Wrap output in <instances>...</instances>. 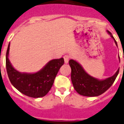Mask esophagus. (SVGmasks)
I'll return each instance as SVG.
<instances>
[{"label": "esophagus", "instance_id": "34e87169", "mask_svg": "<svg viewBox=\"0 0 124 124\" xmlns=\"http://www.w3.org/2000/svg\"><path fill=\"white\" fill-rule=\"evenodd\" d=\"M63 58H64V61H65V63H69V59H70V56L68 55H65L64 57H63Z\"/></svg>", "mask_w": 124, "mask_h": 124}]
</instances>
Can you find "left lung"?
<instances>
[{
  "mask_svg": "<svg viewBox=\"0 0 124 124\" xmlns=\"http://www.w3.org/2000/svg\"><path fill=\"white\" fill-rule=\"evenodd\" d=\"M107 32L113 38L117 46L116 41L111 32L108 30ZM69 65L71 68V80L74 88L78 94L84 96H98L105 93L113 85L119 72V69H118L115 74L111 77L104 79H99L89 75L76 60L70 59Z\"/></svg>",
  "mask_w": 124,
  "mask_h": 124,
  "instance_id": "8db88e82",
  "label": "left lung"
}]
</instances>
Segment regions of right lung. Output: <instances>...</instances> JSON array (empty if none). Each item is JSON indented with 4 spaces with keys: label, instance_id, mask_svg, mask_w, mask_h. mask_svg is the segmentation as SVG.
Instances as JSON below:
<instances>
[{
    "label": "right lung",
    "instance_id": "1",
    "mask_svg": "<svg viewBox=\"0 0 124 124\" xmlns=\"http://www.w3.org/2000/svg\"><path fill=\"white\" fill-rule=\"evenodd\" d=\"M9 43L6 55V70L13 86L22 94L31 98L45 96L52 87L59 69L64 64V59H52L48 61L37 72H21L14 69L8 58Z\"/></svg>",
    "mask_w": 124,
    "mask_h": 124
}]
</instances>
